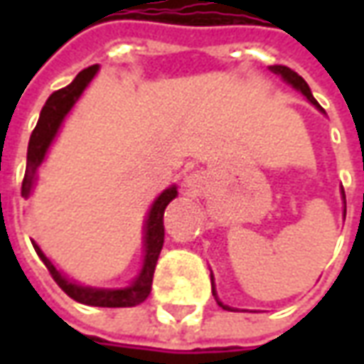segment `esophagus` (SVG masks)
I'll return each mask as SVG.
<instances>
[{
    "instance_id": "1",
    "label": "esophagus",
    "mask_w": 364,
    "mask_h": 364,
    "mask_svg": "<svg viewBox=\"0 0 364 364\" xmlns=\"http://www.w3.org/2000/svg\"><path fill=\"white\" fill-rule=\"evenodd\" d=\"M200 183H203V177H200V173H198V171H193V173H189L187 177H185V187H187L191 193L198 191Z\"/></svg>"
}]
</instances>
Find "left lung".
Masks as SVG:
<instances>
[{"label": "left lung", "instance_id": "obj_1", "mask_svg": "<svg viewBox=\"0 0 364 364\" xmlns=\"http://www.w3.org/2000/svg\"><path fill=\"white\" fill-rule=\"evenodd\" d=\"M269 70H271L273 74L281 75L282 82L289 83L292 90L300 91V93H302V95H304L306 99H308V103L314 105V107H316L318 111L326 114V111L321 109L320 103H318V101L314 99L312 91H310V87H308V83H306L304 80H302V77H300V75H298L296 72H294V70H290V68H287V66H271V68H269ZM341 200H343V216H345V213H347V203H345V191H343V187H341ZM210 282H213V296L216 298V302H218V306H220V308H224V310H230V312H236L234 308H230V306H226V304H224V302H222L220 298H218V294H216V284H214V274L213 273H210Z\"/></svg>", "mask_w": 364, "mask_h": 364}]
</instances>
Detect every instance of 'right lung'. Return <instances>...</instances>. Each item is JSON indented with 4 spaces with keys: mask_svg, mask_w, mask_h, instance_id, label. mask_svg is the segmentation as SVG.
Segmentation results:
<instances>
[{
    "mask_svg": "<svg viewBox=\"0 0 364 364\" xmlns=\"http://www.w3.org/2000/svg\"><path fill=\"white\" fill-rule=\"evenodd\" d=\"M97 72H99L97 64L95 66L85 68L83 72L75 75L74 82L66 85L64 90L54 91L48 97V101L44 103L41 117H38V122H36L35 130L31 134V140H28L27 169H25V179H23V187H21V195L25 198L31 197V193L35 189L38 167L43 166V161L46 159V154H48L50 146L56 140L64 120L70 114V111L74 109V105L77 103V99L82 97L83 91L87 90V85L95 77ZM175 197H177V185H169L151 203L142 228V267H140L138 274L128 282L127 287H120V289H99V287H87V284L74 281L68 274L62 273L52 263L50 257H46V253L38 247V244L33 242L36 255L43 259L46 269L50 271L52 279L58 282L60 289L64 290L70 298H74L75 302H82V304L87 306H99V308H130V306H138L150 296L154 271H156V263H158L159 252L164 247V236H166L164 213H166L167 205Z\"/></svg>",
    "mask_w": 364,
    "mask_h": 364,
    "instance_id": "obj_1",
    "label": "right lung"
}]
</instances>
